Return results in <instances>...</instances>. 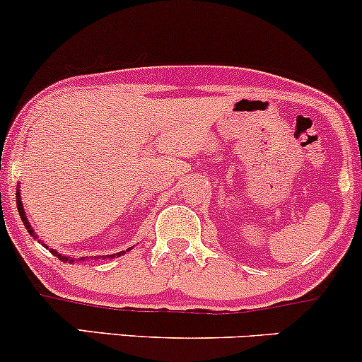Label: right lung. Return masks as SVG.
Returning <instances> with one entry per match:
<instances>
[{
    "mask_svg": "<svg viewBox=\"0 0 362 362\" xmlns=\"http://www.w3.org/2000/svg\"><path fill=\"white\" fill-rule=\"evenodd\" d=\"M16 207H18V213H20V218H22V221H23V224H25V228H27V231L28 233H30L32 236H34V238H39V236H37V233L34 231V228L30 226V223H28V219H27V216H25V211H23V204H22V197H20V187H16ZM39 243H42V247H45V248H49L47 245H45L44 242H40L39 240ZM132 248V247H131ZM126 252H129V248L127 250H122V252H119L117 253V257H120V255H124V253ZM51 253L52 255H56L57 259H59L61 262H69V264H74V262H83V260H86L85 257H81V259H71V257H68V255H62V253H59L57 250H54V248H51ZM115 257V253H112V255H102L100 259H114ZM98 259V257H97Z\"/></svg>",
    "mask_w": 362,
    "mask_h": 362,
    "instance_id": "obj_1",
    "label": "right lung"
}]
</instances>
